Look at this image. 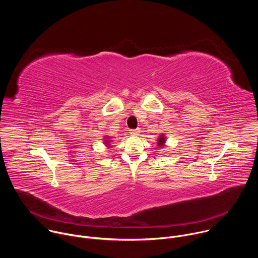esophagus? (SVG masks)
I'll list each match as a JSON object with an SVG mask.
<instances>
[{
	"label": "esophagus",
	"instance_id": "obj_1",
	"mask_svg": "<svg viewBox=\"0 0 258 258\" xmlns=\"http://www.w3.org/2000/svg\"><path fill=\"white\" fill-rule=\"evenodd\" d=\"M130 132H131V134H132L133 136H138V135L140 134V128H136V130H131Z\"/></svg>",
	"mask_w": 258,
	"mask_h": 258
}]
</instances>
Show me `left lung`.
Instances as JSON below:
<instances>
[{"label":"left lung","mask_w":258,"mask_h":258,"mask_svg":"<svg viewBox=\"0 0 258 258\" xmlns=\"http://www.w3.org/2000/svg\"><path fill=\"white\" fill-rule=\"evenodd\" d=\"M165 141H166V137H165L163 134H160V137L158 138V143H157V145H158L159 147H163Z\"/></svg>","instance_id":"1"}]
</instances>
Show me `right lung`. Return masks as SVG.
I'll use <instances>...</instances> for the list:
<instances>
[{"label":"right lung","mask_w":258,"mask_h":258,"mask_svg":"<svg viewBox=\"0 0 258 258\" xmlns=\"http://www.w3.org/2000/svg\"><path fill=\"white\" fill-rule=\"evenodd\" d=\"M110 139H111L110 137H105V139H104L105 146H109L110 145V142H111V140H110Z\"/></svg>","instance_id":"1"}]
</instances>
